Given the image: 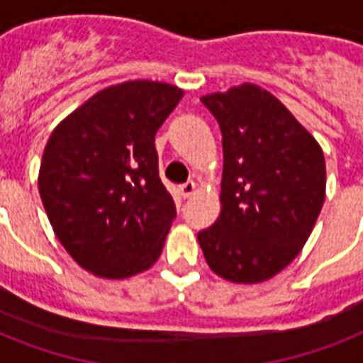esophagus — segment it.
Listing matches in <instances>:
<instances>
[{
  "instance_id": "obj_1",
  "label": "esophagus",
  "mask_w": 363,
  "mask_h": 363,
  "mask_svg": "<svg viewBox=\"0 0 363 363\" xmlns=\"http://www.w3.org/2000/svg\"><path fill=\"white\" fill-rule=\"evenodd\" d=\"M196 182H186V184H181V186H179V194H181V198H184V199H188V198H192L194 196V192H196Z\"/></svg>"
}]
</instances>
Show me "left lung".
<instances>
[{
    "label": "left lung",
    "instance_id": "1",
    "mask_svg": "<svg viewBox=\"0 0 363 363\" xmlns=\"http://www.w3.org/2000/svg\"><path fill=\"white\" fill-rule=\"evenodd\" d=\"M222 131L220 216L198 233L207 264L235 284L269 281L309 239L326 198L316 139L264 88L207 94Z\"/></svg>",
    "mask_w": 363,
    "mask_h": 363
}]
</instances>
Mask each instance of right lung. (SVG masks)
I'll return each mask as SVG.
<instances>
[{"mask_svg":"<svg viewBox=\"0 0 363 363\" xmlns=\"http://www.w3.org/2000/svg\"><path fill=\"white\" fill-rule=\"evenodd\" d=\"M182 96L167 82L113 84L48 137L37 179L43 207L54 235L92 275L128 279L160 258L177 211L154 135Z\"/></svg>","mask_w":363,"mask_h":363,"instance_id":"1","label":"right lung"}]
</instances>
